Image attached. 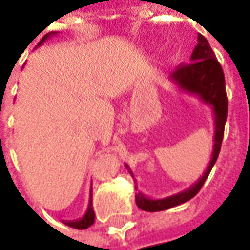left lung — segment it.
Instances as JSON below:
<instances>
[{
  "label": "left lung",
  "instance_id": "left-lung-1",
  "mask_svg": "<svg viewBox=\"0 0 250 250\" xmlns=\"http://www.w3.org/2000/svg\"><path fill=\"white\" fill-rule=\"evenodd\" d=\"M169 81L175 83L178 89L189 94H195L203 104L208 105L214 115V136H213V151L206 171L190 188L163 199H150L142 192L135 195V200L139 208L145 211H163L171 207L182 205L193 196H196L200 188L208 177L213 166L216 164L218 153L221 149V142L224 136V126L228 111V100L226 94V79L221 65L216 60L210 44L202 34H197V44L190 55V63L179 66L171 73ZM126 169L132 174L128 164Z\"/></svg>",
  "mask_w": 250,
  "mask_h": 250
}]
</instances>
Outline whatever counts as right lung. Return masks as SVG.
I'll return each mask as SVG.
<instances>
[{"label": "right lung", "instance_id": "1", "mask_svg": "<svg viewBox=\"0 0 250 250\" xmlns=\"http://www.w3.org/2000/svg\"><path fill=\"white\" fill-rule=\"evenodd\" d=\"M55 34H57V32H51V33L45 34L43 39L40 40L39 45H42L47 39H50L51 36H55ZM94 217L96 216H94L93 205H91V192H90V200H89V206H87V210H86L84 216H83L82 218H78V220H72V221H63V224L72 227V228H76V229H86V228H89V227L94 223Z\"/></svg>", "mask_w": 250, "mask_h": 250}]
</instances>
